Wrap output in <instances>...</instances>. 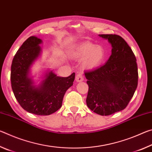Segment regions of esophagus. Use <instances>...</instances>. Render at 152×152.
<instances>
[{
    "label": "esophagus",
    "mask_w": 152,
    "mask_h": 152,
    "mask_svg": "<svg viewBox=\"0 0 152 152\" xmlns=\"http://www.w3.org/2000/svg\"><path fill=\"white\" fill-rule=\"evenodd\" d=\"M84 80V76L82 74H77L76 76V81L77 82H80Z\"/></svg>",
    "instance_id": "34e87169"
}]
</instances>
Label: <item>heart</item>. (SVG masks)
<instances>
[{
	"mask_svg": "<svg viewBox=\"0 0 152 152\" xmlns=\"http://www.w3.org/2000/svg\"><path fill=\"white\" fill-rule=\"evenodd\" d=\"M70 56L74 60H82L81 66L83 68L92 69L101 65L106 52L101 45L86 42L77 46L71 52Z\"/></svg>",
	"mask_w": 152,
	"mask_h": 152,
	"instance_id": "b5f03b06",
	"label": "heart"
}]
</instances>
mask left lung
I'll list each match as a JSON object with an SVG mask.
<instances>
[{"label": "left lung", "mask_w": 152, "mask_h": 152, "mask_svg": "<svg viewBox=\"0 0 152 152\" xmlns=\"http://www.w3.org/2000/svg\"><path fill=\"white\" fill-rule=\"evenodd\" d=\"M99 36L111 44V55L104 65L84 73L88 85L86 104L107 116L125 109L132 99L137 86V65L132 50L121 36Z\"/></svg>", "instance_id": "1"}]
</instances>
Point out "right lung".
I'll return each instance as SVG.
<instances>
[{
    "mask_svg": "<svg viewBox=\"0 0 152 152\" xmlns=\"http://www.w3.org/2000/svg\"><path fill=\"white\" fill-rule=\"evenodd\" d=\"M42 43L39 38L31 36L23 43L12 61L11 81L15 96L23 109L37 115H49L61 107L66 91L73 85L75 73L60 77L48 71L40 84L34 85L30 68L41 54Z\"/></svg>",
    "mask_w": 152,
    "mask_h": 152,
    "instance_id": "add662e5",
    "label": "right lung"
}]
</instances>
